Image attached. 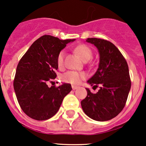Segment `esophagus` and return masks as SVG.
Wrapping results in <instances>:
<instances>
[{
  "instance_id": "1",
  "label": "esophagus",
  "mask_w": 146,
  "mask_h": 146,
  "mask_svg": "<svg viewBox=\"0 0 146 146\" xmlns=\"http://www.w3.org/2000/svg\"><path fill=\"white\" fill-rule=\"evenodd\" d=\"M78 88V86H77V85H72V88H73V90H76Z\"/></svg>"
}]
</instances>
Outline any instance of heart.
<instances>
[{
    "instance_id": "obj_1",
    "label": "heart",
    "mask_w": 146,
    "mask_h": 146,
    "mask_svg": "<svg viewBox=\"0 0 146 146\" xmlns=\"http://www.w3.org/2000/svg\"><path fill=\"white\" fill-rule=\"evenodd\" d=\"M75 51L76 54L83 60L88 61L92 58V51L89 46L85 44H80L76 47ZM65 52L64 51H60L57 56V64L58 67L61 68L64 65ZM86 78V74L83 72H77L73 70H69L64 73L61 76V80L65 82L71 84H79L82 80Z\"/></svg>"
}]
</instances>
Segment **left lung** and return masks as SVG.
<instances>
[{"mask_svg": "<svg viewBox=\"0 0 146 146\" xmlns=\"http://www.w3.org/2000/svg\"><path fill=\"white\" fill-rule=\"evenodd\" d=\"M86 41L95 45L100 53L98 70L88 80L93 88L99 86L100 90L93 94L86 89L88 95L81 101L82 110L94 120H110L122 111L127 100L131 85L129 66L111 42L98 38H88Z\"/></svg>", "mask_w": 146, "mask_h": 146, "instance_id": "1", "label": "left lung"}]
</instances>
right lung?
Segmentation results:
<instances>
[{
	"label": "right lung",
	"mask_w": 146,
	"mask_h": 146,
	"mask_svg": "<svg viewBox=\"0 0 146 146\" xmlns=\"http://www.w3.org/2000/svg\"><path fill=\"white\" fill-rule=\"evenodd\" d=\"M74 40L44 35L31 45L19 61L13 86L20 107L30 118L38 121L51 118L71 91L69 83L51 88L47 83L57 76L58 54Z\"/></svg>",
	"instance_id": "obj_1"
}]
</instances>
